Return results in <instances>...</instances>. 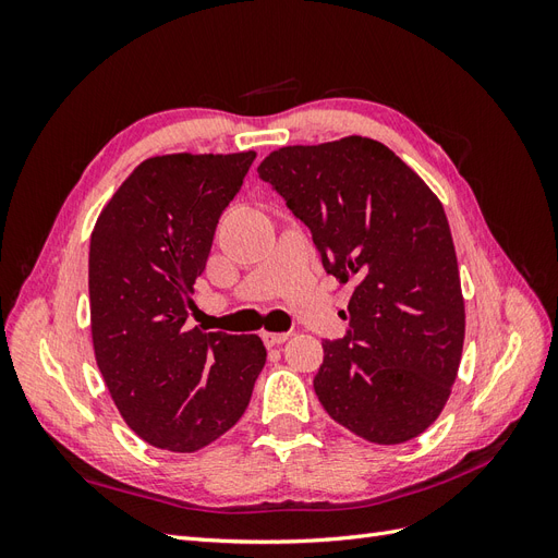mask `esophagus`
Masks as SVG:
<instances>
[{
	"instance_id": "34e87169",
	"label": "esophagus",
	"mask_w": 558,
	"mask_h": 558,
	"mask_svg": "<svg viewBox=\"0 0 558 558\" xmlns=\"http://www.w3.org/2000/svg\"><path fill=\"white\" fill-rule=\"evenodd\" d=\"M289 340V332H263V342L267 344V347H277V344H281V342H286Z\"/></svg>"
}]
</instances>
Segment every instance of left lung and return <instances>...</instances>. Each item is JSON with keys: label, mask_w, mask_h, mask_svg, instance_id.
Masks as SVG:
<instances>
[{"label": "left lung", "mask_w": 558, "mask_h": 558, "mask_svg": "<svg viewBox=\"0 0 558 558\" xmlns=\"http://www.w3.org/2000/svg\"><path fill=\"white\" fill-rule=\"evenodd\" d=\"M258 174L312 230L326 272L356 279L351 330L324 342L320 404L367 442L414 440L445 410L465 337L442 202L391 148L359 134L281 146Z\"/></svg>", "instance_id": "left-lung-1"}]
</instances>
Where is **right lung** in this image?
I'll use <instances>...</instances> for the list:
<instances>
[{
  "label": "right lung",
  "instance_id": "right-lung-1",
  "mask_svg": "<svg viewBox=\"0 0 558 558\" xmlns=\"http://www.w3.org/2000/svg\"><path fill=\"white\" fill-rule=\"evenodd\" d=\"M256 150L140 162L90 234V332L125 424L174 453L211 445L242 418L267 351L258 335L185 326L216 223Z\"/></svg>",
  "mask_w": 558,
  "mask_h": 558
}]
</instances>
